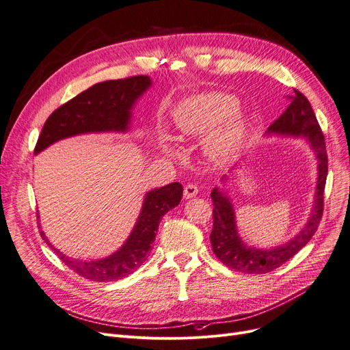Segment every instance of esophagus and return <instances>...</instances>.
Wrapping results in <instances>:
<instances>
[{
    "mask_svg": "<svg viewBox=\"0 0 350 350\" xmlns=\"http://www.w3.org/2000/svg\"><path fill=\"white\" fill-rule=\"evenodd\" d=\"M183 193H185L186 199H191V197L197 196V193H199V189H197L196 185H187V186H185Z\"/></svg>",
    "mask_w": 350,
    "mask_h": 350,
    "instance_id": "1",
    "label": "esophagus"
}]
</instances>
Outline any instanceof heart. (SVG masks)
I'll return each mask as SVG.
<instances>
[{"label": "heart", "mask_w": 350, "mask_h": 350, "mask_svg": "<svg viewBox=\"0 0 350 350\" xmlns=\"http://www.w3.org/2000/svg\"><path fill=\"white\" fill-rule=\"evenodd\" d=\"M236 109L237 101L229 94L194 96L178 105L174 114L176 127L186 137H203L210 133L206 139L208 156L215 160H227L236 153L246 133L245 120L234 113ZM173 140L170 134L164 135L167 150L176 153Z\"/></svg>", "instance_id": "heart-1"}]
</instances>
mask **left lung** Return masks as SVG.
Returning <instances> with one entry per match:
<instances>
[{
	"mask_svg": "<svg viewBox=\"0 0 350 350\" xmlns=\"http://www.w3.org/2000/svg\"><path fill=\"white\" fill-rule=\"evenodd\" d=\"M295 96L286 111L269 127L271 133L305 135L309 139L312 148L319 159V177L316 187V200L309 223L293 240L284 246L262 250L249 247L243 243L236 232L234 213L230 202L215 189L211 191L213 200V229L210 233L211 249L217 259L233 270L250 275H263L280 267L303 247L316 233L319 223L322 220L325 206V186L327 177V153L325 144V135L317 118L313 113L309 100L299 90H293Z\"/></svg>",
	"mask_w": 350,
	"mask_h": 350,
	"instance_id": "8db88e82",
	"label": "left lung"
}]
</instances>
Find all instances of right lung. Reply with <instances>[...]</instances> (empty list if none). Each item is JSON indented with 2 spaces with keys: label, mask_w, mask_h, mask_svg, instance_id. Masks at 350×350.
I'll list each match as a JSON object with an SVG mask.
<instances>
[{
  "label": "right lung",
  "mask_w": 350,
  "mask_h": 350,
  "mask_svg": "<svg viewBox=\"0 0 350 350\" xmlns=\"http://www.w3.org/2000/svg\"><path fill=\"white\" fill-rule=\"evenodd\" d=\"M150 83L147 75H134L98 83L83 91L50 114L40 133L34 153L74 134L126 130L131 105L147 90ZM181 194L183 186L180 183L167 185L147 193L139 221L124 246L101 260L83 262L68 259L51 245L42 232L40 234L55 252L59 260L81 278L91 282H114L129 276L147 260L160 220L167 211L180 203Z\"/></svg>",
  "instance_id": "right-lung-1"
}]
</instances>
